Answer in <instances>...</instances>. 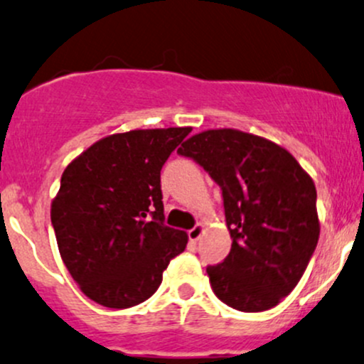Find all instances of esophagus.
<instances>
[{
  "label": "esophagus",
  "instance_id": "34e87169",
  "mask_svg": "<svg viewBox=\"0 0 364 364\" xmlns=\"http://www.w3.org/2000/svg\"><path fill=\"white\" fill-rule=\"evenodd\" d=\"M203 232H204V227L201 225V223H198V225H196L194 228H191V230L187 232V235H189V240H191V242H193V244L198 242V240L201 239Z\"/></svg>",
  "mask_w": 364,
  "mask_h": 364
}]
</instances>
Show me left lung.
Listing matches in <instances>:
<instances>
[{
	"label": "left lung",
	"instance_id": "8db88e82",
	"mask_svg": "<svg viewBox=\"0 0 364 364\" xmlns=\"http://www.w3.org/2000/svg\"><path fill=\"white\" fill-rule=\"evenodd\" d=\"M177 153L222 189L232 247L206 268L216 297L246 313L277 306L301 280L320 237L311 177L287 149L234 129L196 134Z\"/></svg>",
	"mask_w": 364,
	"mask_h": 364
}]
</instances>
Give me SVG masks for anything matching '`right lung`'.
Masks as SVG:
<instances>
[{"label": "right lung", "instance_id": "obj_1", "mask_svg": "<svg viewBox=\"0 0 364 364\" xmlns=\"http://www.w3.org/2000/svg\"><path fill=\"white\" fill-rule=\"evenodd\" d=\"M191 127L130 130L94 142L61 175L51 223L61 259L89 299H149L187 234L165 225L160 173Z\"/></svg>", "mask_w": 364, "mask_h": 364}]
</instances>
